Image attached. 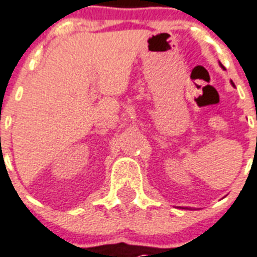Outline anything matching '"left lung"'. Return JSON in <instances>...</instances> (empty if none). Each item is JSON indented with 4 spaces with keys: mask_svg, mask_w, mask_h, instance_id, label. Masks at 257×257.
<instances>
[{
    "mask_svg": "<svg viewBox=\"0 0 257 257\" xmlns=\"http://www.w3.org/2000/svg\"><path fill=\"white\" fill-rule=\"evenodd\" d=\"M222 67H223V65H222Z\"/></svg>",
    "mask_w": 257,
    "mask_h": 257,
    "instance_id": "left-lung-1",
    "label": "left lung"
}]
</instances>
